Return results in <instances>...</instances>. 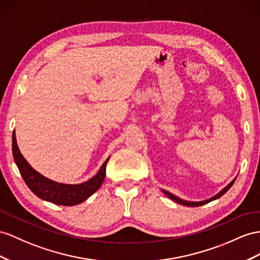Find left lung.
<instances>
[{
	"label": "left lung",
	"mask_w": 260,
	"mask_h": 260,
	"mask_svg": "<svg viewBox=\"0 0 260 260\" xmlns=\"http://www.w3.org/2000/svg\"><path fill=\"white\" fill-rule=\"evenodd\" d=\"M234 182H235V179L234 180H232L228 185H226L225 188H223L221 191L218 192L217 194H215V196H213L212 198H210V199H206V200H204V201H187V200H183V199H180L179 197H176L175 194H172V193H170L169 191H166V190H164V189H161V191L164 192V193L167 196L168 198H170L172 201H175V202H177V203H179V204H182V205H187V206H200V205H203V204H206V203H209V202H211V201H213V200H216V199H218V198H221L223 194H225L226 192H228L230 189H231V187L233 184H234Z\"/></svg>",
	"instance_id": "obj_1"
}]
</instances>
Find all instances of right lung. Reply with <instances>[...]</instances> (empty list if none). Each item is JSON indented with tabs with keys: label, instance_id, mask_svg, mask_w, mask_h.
I'll use <instances>...</instances> for the list:
<instances>
[{
	"label": "right lung",
	"instance_id": "add662e5",
	"mask_svg": "<svg viewBox=\"0 0 260 260\" xmlns=\"http://www.w3.org/2000/svg\"><path fill=\"white\" fill-rule=\"evenodd\" d=\"M12 148L15 164L27 187L38 198L45 200V201L66 206L82 203L100 189L105 179L106 164L110 159V157L106 159L101 168L99 169L98 174L89 179L88 181L77 184H68L50 180L32 168L24 158L22 152L19 151L15 132H13L12 136Z\"/></svg>",
	"mask_w": 260,
	"mask_h": 260
}]
</instances>
